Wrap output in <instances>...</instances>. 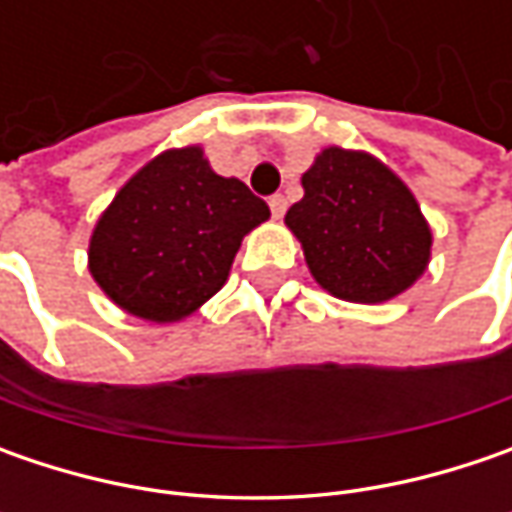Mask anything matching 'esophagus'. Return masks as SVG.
<instances>
[{
	"instance_id": "esophagus-1",
	"label": "esophagus",
	"mask_w": 512,
	"mask_h": 512,
	"mask_svg": "<svg viewBox=\"0 0 512 512\" xmlns=\"http://www.w3.org/2000/svg\"><path fill=\"white\" fill-rule=\"evenodd\" d=\"M270 213H273V219H282L285 216V210H287V199L282 196V193H276V196H270Z\"/></svg>"
}]
</instances>
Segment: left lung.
<instances>
[{
	"label": "left lung",
	"mask_w": 512,
	"mask_h": 512,
	"mask_svg": "<svg viewBox=\"0 0 512 512\" xmlns=\"http://www.w3.org/2000/svg\"><path fill=\"white\" fill-rule=\"evenodd\" d=\"M305 196L285 225L313 279L344 302L379 305L430 262V227L410 187L364 150L325 148L302 176Z\"/></svg>",
	"instance_id": "left-lung-1"
}]
</instances>
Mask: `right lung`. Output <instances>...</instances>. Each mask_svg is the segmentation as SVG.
Returning a JSON list of instances; mask_svg holds the SVG:
<instances>
[{
	"instance_id": "1",
	"label": "right lung",
	"mask_w": 512,
	"mask_h": 512,
	"mask_svg": "<svg viewBox=\"0 0 512 512\" xmlns=\"http://www.w3.org/2000/svg\"><path fill=\"white\" fill-rule=\"evenodd\" d=\"M265 219L270 207L219 176L199 145L165 150L99 216L90 276L130 316L179 322L222 290L242 239Z\"/></svg>"
}]
</instances>
